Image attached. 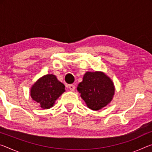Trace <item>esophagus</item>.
<instances>
[{"instance_id":"obj_1","label":"esophagus","mask_w":152,"mask_h":152,"mask_svg":"<svg viewBox=\"0 0 152 152\" xmlns=\"http://www.w3.org/2000/svg\"><path fill=\"white\" fill-rule=\"evenodd\" d=\"M68 87H69V90L72 91H74V90H75V86H74V85H69L68 86Z\"/></svg>"}]
</instances>
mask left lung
I'll use <instances>...</instances> for the list:
<instances>
[{"label": "left lung", "instance_id": "1", "mask_svg": "<svg viewBox=\"0 0 152 152\" xmlns=\"http://www.w3.org/2000/svg\"><path fill=\"white\" fill-rule=\"evenodd\" d=\"M77 90L88 108L99 110L112 101L115 89L112 81L104 73L87 72Z\"/></svg>", "mask_w": 152, "mask_h": 152}]
</instances>
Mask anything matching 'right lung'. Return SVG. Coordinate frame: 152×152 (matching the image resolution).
Returning <instances> with one entry per match:
<instances>
[{"label": "right lung", "instance_id": "obj_1", "mask_svg": "<svg viewBox=\"0 0 152 152\" xmlns=\"http://www.w3.org/2000/svg\"><path fill=\"white\" fill-rule=\"evenodd\" d=\"M65 91V86L53 74H47L32 86L30 91L31 97L40 103L43 109H49L55 103V100Z\"/></svg>", "mask_w": 152, "mask_h": 152}]
</instances>
